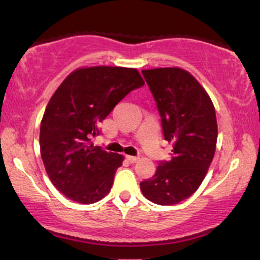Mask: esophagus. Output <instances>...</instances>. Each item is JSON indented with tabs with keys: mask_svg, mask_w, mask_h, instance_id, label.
Here are the masks:
<instances>
[{
	"mask_svg": "<svg viewBox=\"0 0 260 260\" xmlns=\"http://www.w3.org/2000/svg\"><path fill=\"white\" fill-rule=\"evenodd\" d=\"M126 159L129 161L131 164H134V162H137V161L139 160V157H137V156H132V155H126Z\"/></svg>",
	"mask_w": 260,
	"mask_h": 260,
	"instance_id": "esophagus-1",
	"label": "esophagus"
}]
</instances>
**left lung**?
I'll return each mask as SVG.
<instances>
[{
	"label": "left lung",
	"instance_id": "8db88e82",
	"mask_svg": "<svg viewBox=\"0 0 260 260\" xmlns=\"http://www.w3.org/2000/svg\"><path fill=\"white\" fill-rule=\"evenodd\" d=\"M161 117L172 157L160 161L153 177L140 182L148 201L174 205L198 189L215 154V109L198 80L182 68L142 71Z\"/></svg>",
	"mask_w": 260,
	"mask_h": 260
}]
</instances>
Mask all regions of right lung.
Returning <instances> with one entry per match:
<instances>
[{
    "label": "right lung",
    "mask_w": 260,
    "mask_h": 260,
    "mask_svg": "<svg viewBox=\"0 0 260 260\" xmlns=\"http://www.w3.org/2000/svg\"><path fill=\"white\" fill-rule=\"evenodd\" d=\"M144 85L134 68H78L52 95L40 126L41 159L62 194L80 204L100 201L111 189L123 156L94 147L99 123L124 96Z\"/></svg>",
    "instance_id": "obj_1"
}]
</instances>
